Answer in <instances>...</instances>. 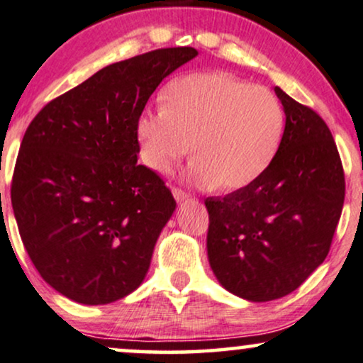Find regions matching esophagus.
Listing matches in <instances>:
<instances>
[{"instance_id":"1","label":"esophagus","mask_w":363,"mask_h":363,"mask_svg":"<svg viewBox=\"0 0 363 363\" xmlns=\"http://www.w3.org/2000/svg\"><path fill=\"white\" fill-rule=\"evenodd\" d=\"M172 196H174V199L177 201V203H184V201H187L189 199V194H187V192H184L182 189H172Z\"/></svg>"}]
</instances>
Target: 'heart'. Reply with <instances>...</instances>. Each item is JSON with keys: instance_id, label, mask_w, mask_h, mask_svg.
Masks as SVG:
<instances>
[{"instance_id": "1", "label": "heart", "mask_w": 363, "mask_h": 363, "mask_svg": "<svg viewBox=\"0 0 363 363\" xmlns=\"http://www.w3.org/2000/svg\"><path fill=\"white\" fill-rule=\"evenodd\" d=\"M162 102L137 121L142 162L154 172L171 171L192 144L187 181L235 192L253 184L278 152L284 112L264 86L223 72L192 73L171 82Z\"/></svg>"}]
</instances>
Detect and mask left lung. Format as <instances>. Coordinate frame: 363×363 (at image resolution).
I'll return each instance as SVG.
<instances>
[{"label": "left lung", "mask_w": 363, "mask_h": 363, "mask_svg": "<svg viewBox=\"0 0 363 363\" xmlns=\"http://www.w3.org/2000/svg\"><path fill=\"white\" fill-rule=\"evenodd\" d=\"M284 130L269 167L245 189L208 197V258L229 293L272 301L295 291L327 258L345 199L332 132L279 86Z\"/></svg>", "instance_id": "left-lung-1"}]
</instances>
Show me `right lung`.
Masks as SVG:
<instances>
[{
  "label": "right lung",
  "mask_w": 363,
  "mask_h": 363,
  "mask_svg": "<svg viewBox=\"0 0 363 363\" xmlns=\"http://www.w3.org/2000/svg\"><path fill=\"white\" fill-rule=\"evenodd\" d=\"M197 57L160 48L102 68L40 110L23 137L11 204L26 253L77 303L130 295L176 201L137 164V121L160 82Z\"/></svg>",
  "instance_id": "obj_1"
}]
</instances>
